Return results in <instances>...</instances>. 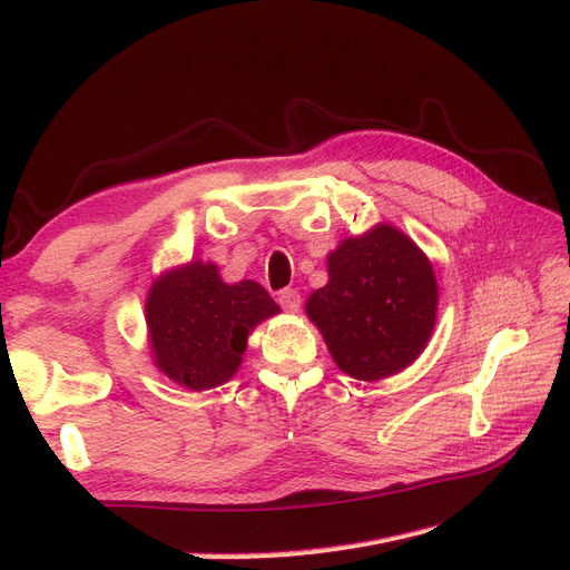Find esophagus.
<instances>
[{"label": "esophagus", "instance_id": "1", "mask_svg": "<svg viewBox=\"0 0 570 570\" xmlns=\"http://www.w3.org/2000/svg\"><path fill=\"white\" fill-rule=\"evenodd\" d=\"M278 302H281L285 312L295 314V312H299V306H302V295L295 287H285V289L278 292Z\"/></svg>", "mask_w": 570, "mask_h": 570}]
</instances>
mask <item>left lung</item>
I'll return each instance as SVG.
<instances>
[{
	"label": "left lung",
	"mask_w": 570,
	"mask_h": 570,
	"mask_svg": "<svg viewBox=\"0 0 570 570\" xmlns=\"http://www.w3.org/2000/svg\"><path fill=\"white\" fill-rule=\"evenodd\" d=\"M435 312L433 266L385 223L344 239L327 256V285L306 302L335 364L358 381L406 368L430 340Z\"/></svg>",
	"instance_id": "obj_1"
}]
</instances>
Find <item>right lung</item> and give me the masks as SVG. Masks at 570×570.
Instances as JSON below:
<instances>
[{"instance_id": "right-lung-1", "label": "right lung", "mask_w": 570, "mask_h": 570, "mask_svg": "<svg viewBox=\"0 0 570 570\" xmlns=\"http://www.w3.org/2000/svg\"><path fill=\"white\" fill-rule=\"evenodd\" d=\"M278 312L258 283L226 285L214 264L193 262L151 285L147 325L154 361L189 390L223 385L243 361L254 325Z\"/></svg>"}]
</instances>
